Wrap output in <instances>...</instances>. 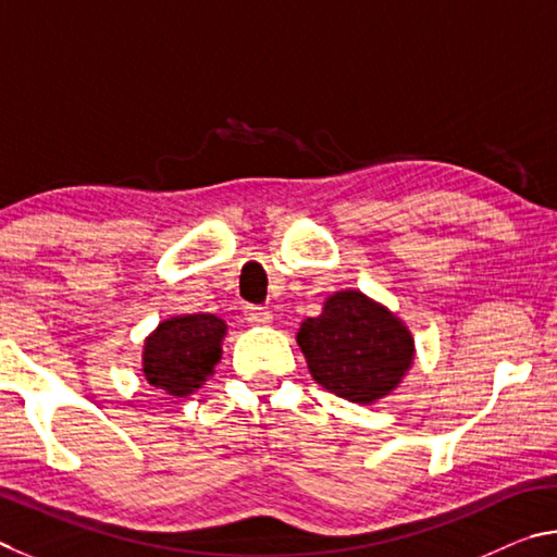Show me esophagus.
<instances>
[{
    "label": "esophagus",
    "mask_w": 557,
    "mask_h": 557,
    "mask_svg": "<svg viewBox=\"0 0 557 557\" xmlns=\"http://www.w3.org/2000/svg\"><path fill=\"white\" fill-rule=\"evenodd\" d=\"M244 318L251 325H269L271 323V310L269 308H259V306H244Z\"/></svg>",
    "instance_id": "obj_1"
}]
</instances>
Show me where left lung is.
<instances>
[{"label":"left lung","instance_id":"left-lung-1","mask_svg":"<svg viewBox=\"0 0 557 557\" xmlns=\"http://www.w3.org/2000/svg\"><path fill=\"white\" fill-rule=\"evenodd\" d=\"M296 339L315 382L352 404L394 392L413 359L408 330L359 290L335 294L323 315L300 325Z\"/></svg>","mask_w":557,"mask_h":557}]
</instances>
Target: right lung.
<instances>
[{
    "mask_svg": "<svg viewBox=\"0 0 557 557\" xmlns=\"http://www.w3.org/2000/svg\"><path fill=\"white\" fill-rule=\"evenodd\" d=\"M222 337L224 323L218 315L198 313L165 320L146 339V382L171 396L193 394L220 362Z\"/></svg>",
    "mask_w": 557,
    "mask_h": 557,
    "instance_id": "add662e5",
    "label": "right lung"
}]
</instances>
